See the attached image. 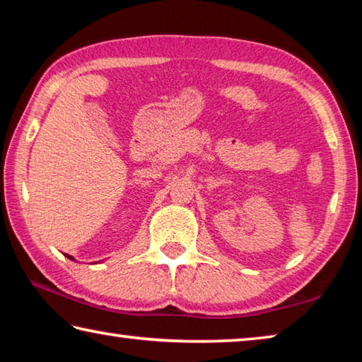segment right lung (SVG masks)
Here are the masks:
<instances>
[{"mask_svg":"<svg viewBox=\"0 0 362 362\" xmlns=\"http://www.w3.org/2000/svg\"><path fill=\"white\" fill-rule=\"evenodd\" d=\"M66 257H69V259H70V260H73V257H71V255H66Z\"/></svg>","mask_w":362,"mask_h":362,"instance_id":"add662e5","label":"right lung"}]
</instances>
